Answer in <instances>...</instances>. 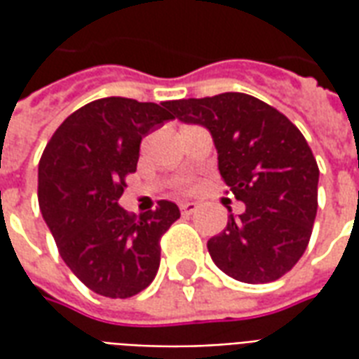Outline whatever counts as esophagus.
<instances>
[{
    "label": "esophagus",
    "mask_w": 359,
    "mask_h": 359,
    "mask_svg": "<svg viewBox=\"0 0 359 359\" xmlns=\"http://www.w3.org/2000/svg\"><path fill=\"white\" fill-rule=\"evenodd\" d=\"M198 203L196 202H182L180 203V211H182V215H192V213H196L198 211Z\"/></svg>",
    "instance_id": "obj_1"
}]
</instances>
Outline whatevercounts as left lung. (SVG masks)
Wrapping results in <instances>:
<instances>
[{"instance_id": "1", "label": "left lung", "mask_w": 359, "mask_h": 359, "mask_svg": "<svg viewBox=\"0 0 359 359\" xmlns=\"http://www.w3.org/2000/svg\"><path fill=\"white\" fill-rule=\"evenodd\" d=\"M165 105L210 130L221 179L246 205L208 241L211 259L250 285L283 277L308 248L317 213L319 169L306 138L275 107L241 92Z\"/></svg>"}]
</instances>
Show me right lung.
Returning a JSON list of instances; mask_svg holds the SVG:
<instances>
[{
	"mask_svg": "<svg viewBox=\"0 0 359 359\" xmlns=\"http://www.w3.org/2000/svg\"><path fill=\"white\" fill-rule=\"evenodd\" d=\"M163 103L103 97L76 109L51 136L38 165L40 211L67 267L95 294L130 298L156 278L159 238L180 217L157 202L130 215L118 205L140 142L171 121Z\"/></svg>",
	"mask_w": 359,
	"mask_h": 359,
	"instance_id": "1",
	"label": "right lung"
}]
</instances>
